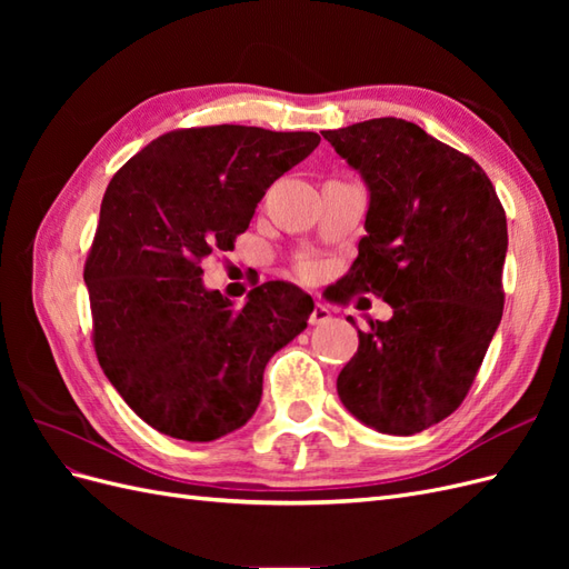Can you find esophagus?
I'll use <instances>...</instances> for the list:
<instances>
[{
    "label": "esophagus",
    "instance_id": "1",
    "mask_svg": "<svg viewBox=\"0 0 569 569\" xmlns=\"http://www.w3.org/2000/svg\"><path fill=\"white\" fill-rule=\"evenodd\" d=\"M332 320V313H330V308H327L325 303H316L313 306V313H311V318H308V322L311 325H325V322H330Z\"/></svg>",
    "mask_w": 569,
    "mask_h": 569
}]
</instances>
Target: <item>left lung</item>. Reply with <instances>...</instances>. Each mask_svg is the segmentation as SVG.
<instances>
[{"mask_svg": "<svg viewBox=\"0 0 569 569\" xmlns=\"http://www.w3.org/2000/svg\"><path fill=\"white\" fill-rule=\"evenodd\" d=\"M322 137L358 170L370 197L368 234L339 299L368 291L393 311L358 330L337 393L377 432L418 435L462 403L501 322L506 211L470 157L403 118H372Z\"/></svg>", "mask_w": 569, "mask_h": 569, "instance_id": "left-lung-1", "label": "left lung"}]
</instances>
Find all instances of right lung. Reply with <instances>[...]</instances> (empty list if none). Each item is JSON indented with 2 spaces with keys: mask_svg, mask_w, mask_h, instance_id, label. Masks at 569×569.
I'll list each match as a JSON object with an SVG mask.
<instances>
[{
  "mask_svg": "<svg viewBox=\"0 0 569 569\" xmlns=\"http://www.w3.org/2000/svg\"><path fill=\"white\" fill-rule=\"evenodd\" d=\"M320 144L316 132L211 126L168 132L111 178L84 263L94 351L147 425L182 441L244 427L268 360L301 335L313 299L266 282L234 308L201 261L228 251L266 189Z\"/></svg>",
  "mask_w": 569,
  "mask_h": 569,
  "instance_id": "obj_1",
  "label": "right lung"
}]
</instances>
